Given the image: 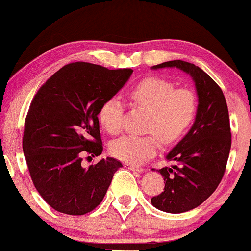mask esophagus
<instances>
[{"instance_id": "obj_1", "label": "esophagus", "mask_w": 251, "mask_h": 251, "mask_svg": "<svg viewBox=\"0 0 251 251\" xmlns=\"http://www.w3.org/2000/svg\"><path fill=\"white\" fill-rule=\"evenodd\" d=\"M126 167L128 168V169H130V170H133V171H138V173H142V171H143V168H142V167L135 166V164L126 163Z\"/></svg>"}]
</instances>
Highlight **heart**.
<instances>
[{
    "label": "heart",
    "instance_id": "1",
    "mask_svg": "<svg viewBox=\"0 0 251 251\" xmlns=\"http://www.w3.org/2000/svg\"><path fill=\"white\" fill-rule=\"evenodd\" d=\"M129 99L136 107L149 112L146 136H125L111 144V153L116 159L139 164L155 155L159 140L175 143L193 123L198 112L197 96L186 88L175 87L161 77H145L129 91ZM123 104L118 97H109L99 107V122L111 135L122 130Z\"/></svg>",
    "mask_w": 251,
    "mask_h": 251
}]
</instances>
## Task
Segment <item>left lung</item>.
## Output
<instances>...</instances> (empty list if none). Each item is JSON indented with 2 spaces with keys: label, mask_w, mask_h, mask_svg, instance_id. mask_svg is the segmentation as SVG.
<instances>
[{
  "label": "left lung",
  "mask_w": 251,
  "mask_h": 251,
  "mask_svg": "<svg viewBox=\"0 0 251 251\" xmlns=\"http://www.w3.org/2000/svg\"><path fill=\"white\" fill-rule=\"evenodd\" d=\"M177 67L193 78L199 105L190 131L167 155L175 166L157 171L164 188L151 199L159 210L180 214L197 208L216 191L225 174L232 135L224 94L209 75L183 60H171L153 68Z\"/></svg>",
  "instance_id": "left-lung-1"
}]
</instances>
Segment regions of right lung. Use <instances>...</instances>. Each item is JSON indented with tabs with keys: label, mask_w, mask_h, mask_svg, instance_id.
I'll return each instance as SVG.
<instances>
[{
	"label": "right lung",
	"mask_w": 251,
	"mask_h": 251,
	"mask_svg": "<svg viewBox=\"0 0 251 251\" xmlns=\"http://www.w3.org/2000/svg\"><path fill=\"white\" fill-rule=\"evenodd\" d=\"M131 68L108 70L76 61L37 90L25 120L23 151L33 184L50 207L80 216L98 207L122 163L101 159L88 169L82 156L102 152L98 111L121 89Z\"/></svg>",
	"instance_id": "right-lung-1"
}]
</instances>
